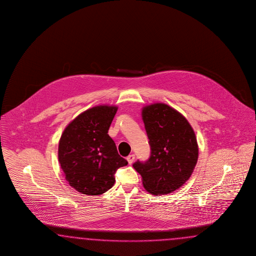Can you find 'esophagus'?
<instances>
[{
	"instance_id": "obj_1",
	"label": "esophagus",
	"mask_w": 256,
	"mask_h": 256,
	"mask_svg": "<svg viewBox=\"0 0 256 256\" xmlns=\"http://www.w3.org/2000/svg\"><path fill=\"white\" fill-rule=\"evenodd\" d=\"M134 158H135V156L132 154V155H130L126 158V160H128V162L130 163V164H132L133 162H134Z\"/></svg>"
}]
</instances>
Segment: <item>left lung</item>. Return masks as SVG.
<instances>
[{
	"instance_id": "obj_1",
	"label": "left lung",
	"mask_w": 256,
	"mask_h": 256,
	"mask_svg": "<svg viewBox=\"0 0 256 256\" xmlns=\"http://www.w3.org/2000/svg\"><path fill=\"white\" fill-rule=\"evenodd\" d=\"M142 118L151 155L146 162L134 163L133 168L149 194H170L194 172L199 154L195 132L186 117L165 103L142 107Z\"/></svg>"
}]
</instances>
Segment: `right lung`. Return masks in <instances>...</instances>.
<instances>
[{
    "mask_svg": "<svg viewBox=\"0 0 256 256\" xmlns=\"http://www.w3.org/2000/svg\"><path fill=\"white\" fill-rule=\"evenodd\" d=\"M117 106L98 105L74 118L64 130L58 160L70 186L86 195H100L114 185L116 170L128 162L117 152L108 130Z\"/></svg>",
    "mask_w": 256,
    "mask_h": 256,
    "instance_id": "add662e5",
    "label": "right lung"
}]
</instances>
